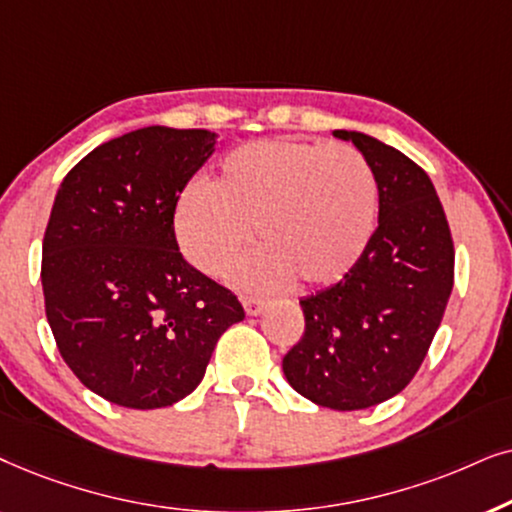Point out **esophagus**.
Here are the masks:
<instances>
[{
    "label": "esophagus",
    "instance_id": "obj_1",
    "mask_svg": "<svg viewBox=\"0 0 512 512\" xmlns=\"http://www.w3.org/2000/svg\"><path fill=\"white\" fill-rule=\"evenodd\" d=\"M243 309L248 316H260V313L267 309V302L257 297H243Z\"/></svg>",
    "mask_w": 512,
    "mask_h": 512
}]
</instances>
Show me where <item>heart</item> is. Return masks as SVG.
Instances as JSON below:
<instances>
[{"instance_id":"1","label":"heart","mask_w":512,"mask_h":512,"mask_svg":"<svg viewBox=\"0 0 512 512\" xmlns=\"http://www.w3.org/2000/svg\"><path fill=\"white\" fill-rule=\"evenodd\" d=\"M379 217L370 163L349 145L257 140L224 156L213 185H189L175 208L185 255L227 276L252 241L264 248L238 271L248 290H278L299 278L330 285L360 262Z\"/></svg>"}]
</instances>
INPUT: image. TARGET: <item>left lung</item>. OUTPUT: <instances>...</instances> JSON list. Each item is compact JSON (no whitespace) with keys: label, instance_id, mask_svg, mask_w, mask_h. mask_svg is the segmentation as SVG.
Instances as JSON below:
<instances>
[{"label":"left lung","instance_id":"left-lung-1","mask_svg":"<svg viewBox=\"0 0 512 512\" xmlns=\"http://www.w3.org/2000/svg\"><path fill=\"white\" fill-rule=\"evenodd\" d=\"M379 185V227L342 281L299 299L304 335L283 358L299 395L339 412L398 395L424 363L454 285V243L435 187L403 152L358 131Z\"/></svg>","mask_w":512,"mask_h":512}]
</instances>
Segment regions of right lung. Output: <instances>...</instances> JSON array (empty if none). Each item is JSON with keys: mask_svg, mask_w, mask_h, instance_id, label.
<instances>
[{"mask_svg": "<svg viewBox=\"0 0 512 512\" xmlns=\"http://www.w3.org/2000/svg\"><path fill=\"white\" fill-rule=\"evenodd\" d=\"M215 142L203 128H140L95 147L58 187L42 245L46 318L67 367L119 407L187 398L245 318L175 241L177 199Z\"/></svg>", "mask_w": 512, "mask_h": 512, "instance_id": "obj_1", "label": "right lung"}]
</instances>
